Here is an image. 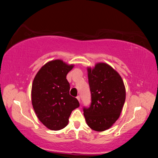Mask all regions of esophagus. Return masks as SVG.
Returning <instances> with one entry per match:
<instances>
[{
    "instance_id": "esophagus-1",
    "label": "esophagus",
    "mask_w": 158,
    "mask_h": 158,
    "mask_svg": "<svg viewBox=\"0 0 158 158\" xmlns=\"http://www.w3.org/2000/svg\"><path fill=\"white\" fill-rule=\"evenodd\" d=\"M77 100H78L79 102H81V97H80L79 96H77Z\"/></svg>"
}]
</instances>
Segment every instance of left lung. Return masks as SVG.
I'll return each instance as SVG.
<instances>
[{
    "label": "left lung",
    "instance_id": "obj_1",
    "mask_svg": "<svg viewBox=\"0 0 158 158\" xmlns=\"http://www.w3.org/2000/svg\"><path fill=\"white\" fill-rule=\"evenodd\" d=\"M91 104L84 108V116L93 130L103 131L119 118L126 99L124 81L117 71L104 62L87 68Z\"/></svg>",
    "mask_w": 158,
    "mask_h": 158
}]
</instances>
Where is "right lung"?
I'll return each instance as SVG.
<instances>
[{"mask_svg":"<svg viewBox=\"0 0 158 158\" xmlns=\"http://www.w3.org/2000/svg\"><path fill=\"white\" fill-rule=\"evenodd\" d=\"M74 64L62 60L44 64L34 77L31 103L39 120L51 130H60L68 124L73 110L80 106L77 98L70 95L67 74Z\"/></svg>","mask_w":158,"mask_h":158,"instance_id":"1","label":"right lung"}]
</instances>
